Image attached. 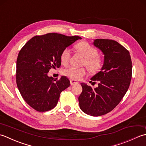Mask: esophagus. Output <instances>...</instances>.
Here are the masks:
<instances>
[{
  "mask_svg": "<svg viewBox=\"0 0 146 146\" xmlns=\"http://www.w3.org/2000/svg\"><path fill=\"white\" fill-rule=\"evenodd\" d=\"M70 84H71V85L77 84H78V83H79L77 81H76V80H74V79H70Z\"/></svg>",
  "mask_w": 146,
  "mask_h": 146,
  "instance_id": "1",
  "label": "esophagus"
}]
</instances>
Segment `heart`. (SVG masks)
<instances>
[{"mask_svg":"<svg viewBox=\"0 0 146 146\" xmlns=\"http://www.w3.org/2000/svg\"><path fill=\"white\" fill-rule=\"evenodd\" d=\"M76 49L85 58L84 64L88 67L92 72H96L102 67L103 60L99 55H97V50L86 41L77 44ZM71 52L69 48H66L62 51L60 55L62 64L67 65L70 60ZM87 70L85 68H77L75 67H68L63 70L65 76L72 79L79 80L86 75Z\"/></svg>","mask_w":146,"mask_h":146,"instance_id":"1","label":"heart"}]
</instances>
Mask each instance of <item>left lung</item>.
<instances>
[{
    "label": "left lung",
    "instance_id": "1",
    "mask_svg": "<svg viewBox=\"0 0 146 146\" xmlns=\"http://www.w3.org/2000/svg\"><path fill=\"white\" fill-rule=\"evenodd\" d=\"M93 44L104 55L101 70L91 79L99 83L97 88H92L82 82V91L78 100L83 112L98 117L113 110L127 93L132 78V65L129 52L117 41L96 39Z\"/></svg>",
    "mask_w": 146,
    "mask_h": 146
}]
</instances>
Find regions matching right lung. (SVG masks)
I'll return each instance as SVG.
<instances>
[{"mask_svg": "<svg viewBox=\"0 0 146 146\" xmlns=\"http://www.w3.org/2000/svg\"><path fill=\"white\" fill-rule=\"evenodd\" d=\"M82 38L58 33L35 36L24 46L16 62V83L24 100L38 111L55 108L62 91L70 86L65 76L55 80L48 76L61 65L62 51Z\"/></svg>", "mask_w": 146, "mask_h": 146, "instance_id": "1", "label": "right lung"}]
</instances>
